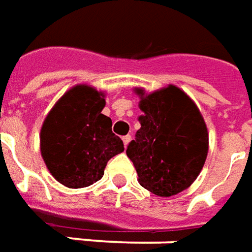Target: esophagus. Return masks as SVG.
<instances>
[{
  "label": "esophagus",
  "instance_id": "obj_1",
  "mask_svg": "<svg viewBox=\"0 0 252 252\" xmlns=\"http://www.w3.org/2000/svg\"><path fill=\"white\" fill-rule=\"evenodd\" d=\"M123 142H124V146H126V145L131 142V135H126V136H123Z\"/></svg>",
  "mask_w": 252,
  "mask_h": 252
}]
</instances>
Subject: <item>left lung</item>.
Segmentation results:
<instances>
[{
  "label": "left lung",
  "instance_id": "1",
  "mask_svg": "<svg viewBox=\"0 0 252 252\" xmlns=\"http://www.w3.org/2000/svg\"><path fill=\"white\" fill-rule=\"evenodd\" d=\"M139 95L140 128L126 148L140 186L160 197L188 189L204 167L208 131L196 103L175 85Z\"/></svg>",
  "mask_w": 252,
  "mask_h": 252
}]
</instances>
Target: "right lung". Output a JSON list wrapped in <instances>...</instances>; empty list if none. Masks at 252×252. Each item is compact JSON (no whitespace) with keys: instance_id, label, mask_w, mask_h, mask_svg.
Segmentation results:
<instances>
[{"instance_id":"obj_1","label":"right lung","mask_w":252,"mask_h":252,"mask_svg":"<svg viewBox=\"0 0 252 252\" xmlns=\"http://www.w3.org/2000/svg\"><path fill=\"white\" fill-rule=\"evenodd\" d=\"M104 94L80 84L55 103L41 126L40 148L55 179L70 189L97 182L107 161L124 152L112 131V120L102 114Z\"/></svg>"}]
</instances>
